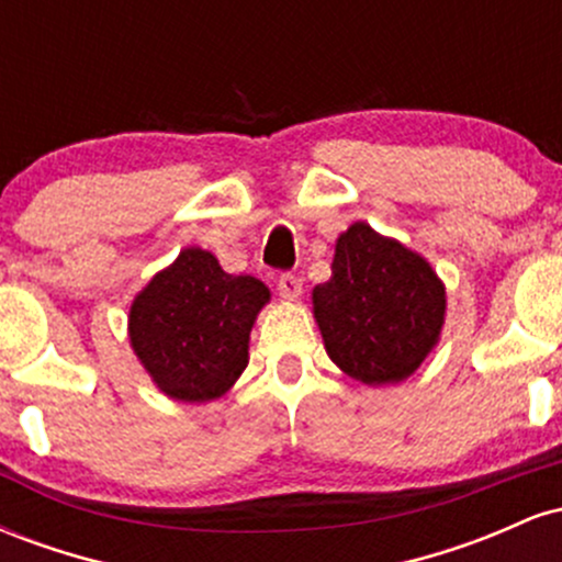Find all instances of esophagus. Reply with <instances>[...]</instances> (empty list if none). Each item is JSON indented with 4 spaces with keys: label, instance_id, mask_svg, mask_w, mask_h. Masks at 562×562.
I'll return each mask as SVG.
<instances>
[{
    "label": "esophagus",
    "instance_id": "esophagus-1",
    "mask_svg": "<svg viewBox=\"0 0 562 562\" xmlns=\"http://www.w3.org/2000/svg\"><path fill=\"white\" fill-rule=\"evenodd\" d=\"M277 290H280V295L285 301H299L301 293H303V282L301 277L295 274H280V280H277Z\"/></svg>",
    "mask_w": 562,
    "mask_h": 562
}]
</instances>
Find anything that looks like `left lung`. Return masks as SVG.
<instances>
[{"label": "left lung", "instance_id": "8db88e82", "mask_svg": "<svg viewBox=\"0 0 562 562\" xmlns=\"http://www.w3.org/2000/svg\"><path fill=\"white\" fill-rule=\"evenodd\" d=\"M312 303L327 357L364 385H389L436 348L447 290L420 254L357 222L335 243L333 277Z\"/></svg>", "mask_w": 562, "mask_h": 562}]
</instances>
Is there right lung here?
<instances>
[{"label": "right lung", "instance_id": "1", "mask_svg": "<svg viewBox=\"0 0 562 562\" xmlns=\"http://www.w3.org/2000/svg\"><path fill=\"white\" fill-rule=\"evenodd\" d=\"M269 303L250 274H227L216 256L184 248L139 290L128 308V340L153 383L177 402L224 396L248 367V340Z\"/></svg>", "mask_w": 562, "mask_h": 562}]
</instances>
